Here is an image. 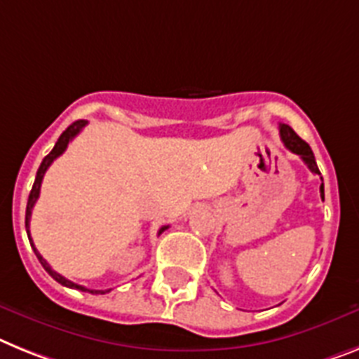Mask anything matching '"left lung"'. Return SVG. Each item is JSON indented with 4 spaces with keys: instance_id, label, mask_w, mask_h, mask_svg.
<instances>
[{
    "instance_id": "obj_1",
    "label": "left lung",
    "mask_w": 359,
    "mask_h": 359,
    "mask_svg": "<svg viewBox=\"0 0 359 359\" xmlns=\"http://www.w3.org/2000/svg\"><path fill=\"white\" fill-rule=\"evenodd\" d=\"M279 135H281V140L283 144L290 149L292 153H296V155H299L301 158H303V162H305L306 165H309V170L312 171V173L319 175L321 177V173H319V168L318 164H316V158H314V153H312V149H310L309 144L303 140V138L297 137V133L294 131V129L290 128V126H287V123H279ZM321 180H323V177H321ZM319 194H321V198L325 201V188L323 184L319 186Z\"/></svg>"
}]
</instances>
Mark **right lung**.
Listing matches in <instances>:
<instances>
[{
    "label": "right lung",
    "instance_id": "right-lung-1",
    "mask_svg": "<svg viewBox=\"0 0 359 359\" xmlns=\"http://www.w3.org/2000/svg\"><path fill=\"white\" fill-rule=\"evenodd\" d=\"M86 126H87V120H76V122H72L71 126H69V128L65 129V131H63L62 135H60L58 142L54 144L53 151H50L49 155L45 156L43 161H41L40 168H38V173H36V180H34V184H32L31 195H29V201H27V212H25V228H27V236H29V241H31V246H32V250H34L36 257L40 259L41 266L45 268V272L49 273V276L53 277L54 281H58L60 285H63V287H67V288H76V290L89 292V294H105V292H109V290H91V288H86V287H82V285H76V283L69 281V279H65V277H63V276H60L58 272H54L53 268L49 266V263H47V261H45L43 257H41V255H40V252H38V250H36L34 243H32V239H31V231H29V224H31V215H32V208H34L36 201H38V197H40L41 180H43V175H45V171H47V168H49V165L53 164V162L56 161V158H58V156L62 155V153L65 151V149H67V144L71 142L72 138L76 137V135L80 133V131H82V129L86 128ZM164 230H168V226H162L161 230H158V233H162V231H164Z\"/></svg>",
    "mask_w": 359,
    "mask_h": 359
}]
</instances>
